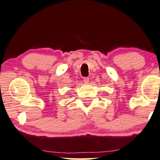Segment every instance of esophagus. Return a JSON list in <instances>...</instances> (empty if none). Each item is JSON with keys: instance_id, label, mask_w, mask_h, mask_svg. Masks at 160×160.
<instances>
[{"instance_id": "obj_1", "label": "esophagus", "mask_w": 160, "mask_h": 160, "mask_svg": "<svg viewBox=\"0 0 160 160\" xmlns=\"http://www.w3.org/2000/svg\"><path fill=\"white\" fill-rule=\"evenodd\" d=\"M83 82L85 83H88L89 82V78L88 77H86V78H83Z\"/></svg>"}]
</instances>
